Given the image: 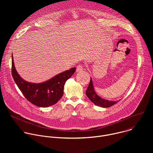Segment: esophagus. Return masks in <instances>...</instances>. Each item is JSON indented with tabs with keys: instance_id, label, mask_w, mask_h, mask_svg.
I'll return each instance as SVG.
<instances>
[{
	"instance_id": "1",
	"label": "esophagus",
	"mask_w": 153,
	"mask_h": 153,
	"mask_svg": "<svg viewBox=\"0 0 153 153\" xmlns=\"http://www.w3.org/2000/svg\"><path fill=\"white\" fill-rule=\"evenodd\" d=\"M83 70V65H79L77 66V68H76V72L79 73V72H82Z\"/></svg>"
}]
</instances>
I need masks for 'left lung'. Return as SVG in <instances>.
<instances>
[{"label":"left lung","mask_w":153,"mask_h":153,"mask_svg":"<svg viewBox=\"0 0 153 153\" xmlns=\"http://www.w3.org/2000/svg\"><path fill=\"white\" fill-rule=\"evenodd\" d=\"M86 96L88 97L90 100L93 102L95 105L103 107V108H108L111 106L117 103L116 101H112V100H108L106 99H102L100 96H99L97 93L94 91V88L93 86V83L92 79L91 77L90 82L89 83V86L86 91Z\"/></svg>","instance_id":"8db88e82"}]
</instances>
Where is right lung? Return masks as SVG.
<instances>
[{"label": "right lung", "instance_id": "obj_1", "mask_svg": "<svg viewBox=\"0 0 153 153\" xmlns=\"http://www.w3.org/2000/svg\"><path fill=\"white\" fill-rule=\"evenodd\" d=\"M76 68L58 74L50 80L35 83L25 81L17 73L12 54V76L18 88L25 98L31 103L39 107H48L56 103L63 94L66 81L74 73Z\"/></svg>", "mask_w": 153, "mask_h": 153}]
</instances>
